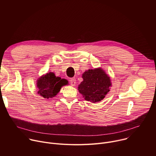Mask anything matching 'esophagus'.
<instances>
[{
    "label": "esophagus",
    "mask_w": 156,
    "mask_h": 156,
    "mask_svg": "<svg viewBox=\"0 0 156 156\" xmlns=\"http://www.w3.org/2000/svg\"><path fill=\"white\" fill-rule=\"evenodd\" d=\"M70 83L72 86H74L76 84V79L75 78H72L70 80Z\"/></svg>",
    "instance_id": "obj_1"
}]
</instances>
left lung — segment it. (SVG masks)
<instances>
[{
    "label": "left lung",
    "instance_id": "left-lung-1",
    "mask_svg": "<svg viewBox=\"0 0 156 156\" xmlns=\"http://www.w3.org/2000/svg\"><path fill=\"white\" fill-rule=\"evenodd\" d=\"M82 78L83 81L78 85V90L86 101L100 102L110 91L112 86L110 77L101 68L85 71Z\"/></svg>",
    "mask_w": 156,
    "mask_h": 156
}]
</instances>
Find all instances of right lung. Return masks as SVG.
<instances>
[{"instance_id":"1","label":"right lung","mask_w":156,"mask_h":156,"mask_svg":"<svg viewBox=\"0 0 156 156\" xmlns=\"http://www.w3.org/2000/svg\"><path fill=\"white\" fill-rule=\"evenodd\" d=\"M37 93L45 99L55 97L63 86L68 84V81L56 76L53 72L43 75L37 80Z\"/></svg>"}]
</instances>
